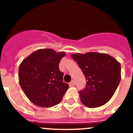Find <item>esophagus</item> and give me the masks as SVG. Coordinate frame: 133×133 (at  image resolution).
Here are the masks:
<instances>
[{
    "mask_svg": "<svg viewBox=\"0 0 133 133\" xmlns=\"http://www.w3.org/2000/svg\"><path fill=\"white\" fill-rule=\"evenodd\" d=\"M70 86H75V81H74V80H72V81H70Z\"/></svg>",
    "mask_w": 133,
    "mask_h": 133,
    "instance_id": "1",
    "label": "esophagus"
}]
</instances>
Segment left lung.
I'll return each mask as SVG.
<instances>
[{
    "instance_id": "1",
    "label": "left lung",
    "mask_w": 133,
    "mask_h": 133,
    "mask_svg": "<svg viewBox=\"0 0 133 133\" xmlns=\"http://www.w3.org/2000/svg\"><path fill=\"white\" fill-rule=\"evenodd\" d=\"M85 77L87 85L79 91L81 103L89 108L106 104L112 98L121 78V64L104 53L89 52L72 54Z\"/></svg>"
}]
</instances>
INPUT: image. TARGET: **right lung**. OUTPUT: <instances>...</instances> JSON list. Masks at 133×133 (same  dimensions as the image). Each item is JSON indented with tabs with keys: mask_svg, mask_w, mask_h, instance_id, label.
<instances>
[{
	"mask_svg": "<svg viewBox=\"0 0 133 133\" xmlns=\"http://www.w3.org/2000/svg\"><path fill=\"white\" fill-rule=\"evenodd\" d=\"M64 52L38 49L24 58L18 69L19 84L27 98L41 107H52L62 101L69 88L58 68Z\"/></svg>",
	"mask_w": 133,
	"mask_h": 133,
	"instance_id": "obj_1",
	"label": "right lung"
}]
</instances>
